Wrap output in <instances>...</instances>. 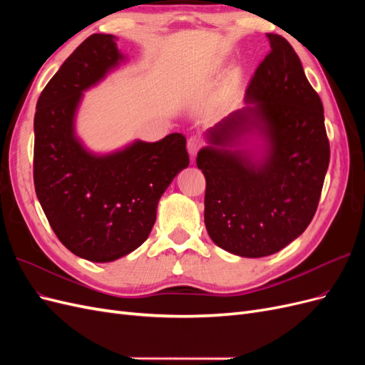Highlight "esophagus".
Returning a JSON list of instances; mask_svg holds the SVG:
<instances>
[{"label":"esophagus","mask_w":365,"mask_h":365,"mask_svg":"<svg viewBox=\"0 0 365 365\" xmlns=\"http://www.w3.org/2000/svg\"><path fill=\"white\" fill-rule=\"evenodd\" d=\"M201 146H202V141L200 137H190L187 140V150H189V155L192 158L196 155L197 150L201 149Z\"/></svg>","instance_id":"34e87169"}]
</instances>
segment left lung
Returning a JSON list of instances; mask_svg holds the SVG:
<instances>
[{
	"instance_id": "8db88e82",
	"label": "left lung",
	"mask_w": 365,
	"mask_h": 365,
	"mask_svg": "<svg viewBox=\"0 0 365 365\" xmlns=\"http://www.w3.org/2000/svg\"><path fill=\"white\" fill-rule=\"evenodd\" d=\"M254 73L245 106L204 132L197 152L204 220L215 244L264 257L303 235L317 212L330 149L322 98L280 35Z\"/></svg>"
}]
</instances>
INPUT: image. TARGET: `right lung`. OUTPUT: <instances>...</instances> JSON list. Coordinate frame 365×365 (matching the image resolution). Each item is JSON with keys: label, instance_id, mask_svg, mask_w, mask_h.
<instances>
[{"label": "right lung", "instance_id": "right-lung-1", "mask_svg": "<svg viewBox=\"0 0 365 365\" xmlns=\"http://www.w3.org/2000/svg\"><path fill=\"white\" fill-rule=\"evenodd\" d=\"M115 41L86 38L43 88L33 123L39 204L62 244L96 263L125 257L149 237L160 197L189 165L181 134L111 152H94L77 135L83 94L128 62Z\"/></svg>", "mask_w": 365, "mask_h": 365}]
</instances>
